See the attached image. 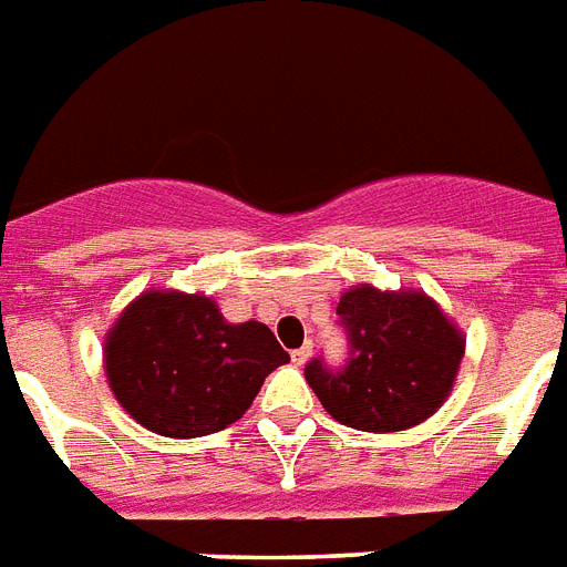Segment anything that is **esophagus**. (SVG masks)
I'll return each mask as SVG.
<instances>
[{
    "mask_svg": "<svg viewBox=\"0 0 567 567\" xmlns=\"http://www.w3.org/2000/svg\"><path fill=\"white\" fill-rule=\"evenodd\" d=\"M309 355H312V343H303V347H298V350H292V364H307L309 361Z\"/></svg>",
    "mask_w": 567,
    "mask_h": 567,
    "instance_id": "1",
    "label": "esophagus"
}]
</instances>
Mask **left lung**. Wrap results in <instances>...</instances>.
<instances>
[{
  "mask_svg": "<svg viewBox=\"0 0 567 567\" xmlns=\"http://www.w3.org/2000/svg\"><path fill=\"white\" fill-rule=\"evenodd\" d=\"M347 361L323 355L303 367L327 413L364 433H393L422 424L447 399L464 338L422 292L355 287L338 303Z\"/></svg>",
  "mask_w": 567,
  "mask_h": 567,
  "instance_id": "8db88e82",
  "label": "left lung"
}]
</instances>
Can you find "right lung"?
Here are the masks:
<instances>
[{"label": "right lung", "mask_w": 567, "mask_h": 567, "mask_svg": "<svg viewBox=\"0 0 567 567\" xmlns=\"http://www.w3.org/2000/svg\"><path fill=\"white\" fill-rule=\"evenodd\" d=\"M289 355L258 321L226 323L212 298L145 292L105 343L109 384L143 427L172 439L224 430Z\"/></svg>", "instance_id": "right-lung-1"}]
</instances>
